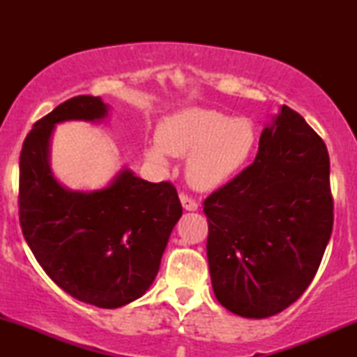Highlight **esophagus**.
<instances>
[{
	"label": "esophagus",
	"mask_w": 357,
	"mask_h": 357,
	"mask_svg": "<svg viewBox=\"0 0 357 357\" xmlns=\"http://www.w3.org/2000/svg\"><path fill=\"white\" fill-rule=\"evenodd\" d=\"M180 202H182V206L185 211H197L198 209V203L195 202L193 198H190L188 195L180 193Z\"/></svg>",
	"instance_id": "1"
}]
</instances>
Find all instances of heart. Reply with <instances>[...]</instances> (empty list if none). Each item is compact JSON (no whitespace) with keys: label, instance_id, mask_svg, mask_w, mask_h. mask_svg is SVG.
Here are the masks:
<instances>
[{"label":"heart","instance_id":"obj_1","mask_svg":"<svg viewBox=\"0 0 357 357\" xmlns=\"http://www.w3.org/2000/svg\"><path fill=\"white\" fill-rule=\"evenodd\" d=\"M257 144V131L243 116L185 107L159 126L158 141L149 146L153 162L167 167L169 155H188L187 177L202 190L218 188L245 167Z\"/></svg>","mask_w":357,"mask_h":357}]
</instances>
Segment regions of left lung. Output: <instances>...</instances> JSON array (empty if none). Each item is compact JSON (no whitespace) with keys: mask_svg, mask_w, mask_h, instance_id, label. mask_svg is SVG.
<instances>
[{"mask_svg":"<svg viewBox=\"0 0 357 357\" xmlns=\"http://www.w3.org/2000/svg\"><path fill=\"white\" fill-rule=\"evenodd\" d=\"M219 304L245 319L280 314L314 280L333 227L324 139L287 105L265 125L252 165L204 199Z\"/></svg>","mask_w":357,"mask_h":357,"instance_id":"left-lung-1","label":"left lung"}]
</instances>
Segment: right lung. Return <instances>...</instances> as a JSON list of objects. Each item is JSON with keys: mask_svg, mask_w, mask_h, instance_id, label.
I'll return each instance as SVG.
<instances>
[{"mask_svg": "<svg viewBox=\"0 0 357 357\" xmlns=\"http://www.w3.org/2000/svg\"><path fill=\"white\" fill-rule=\"evenodd\" d=\"M109 112L100 97L77 96L32 126L19 159V219L56 286L86 304L119 309L154 282L182 204L174 185L151 183L128 167L96 190L58 182L50 164L55 126L102 123Z\"/></svg>", "mask_w": 357, "mask_h": 357, "instance_id": "add662e5", "label": "right lung"}]
</instances>
